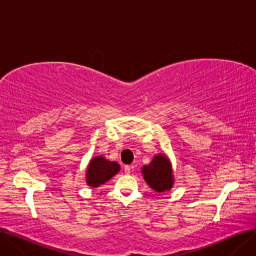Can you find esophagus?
Returning <instances> with one entry per match:
<instances>
[{
    "mask_svg": "<svg viewBox=\"0 0 256 256\" xmlns=\"http://www.w3.org/2000/svg\"><path fill=\"white\" fill-rule=\"evenodd\" d=\"M124 171H126V174H130V166H126L124 167Z\"/></svg>",
    "mask_w": 256,
    "mask_h": 256,
    "instance_id": "34e87169",
    "label": "esophagus"
}]
</instances>
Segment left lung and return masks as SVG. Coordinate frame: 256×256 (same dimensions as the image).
<instances>
[{
    "instance_id": "1",
    "label": "left lung",
    "mask_w": 256,
    "mask_h": 256,
    "mask_svg": "<svg viewBox=\"0 0 256 256\" xmlns=\"http://www.w3.org/2000/svg\"><path fill=\"white\" fill-rule=\"evenodd\" d=\"M142 174L147 184L158 193L169 191L173 186L172 166L164 154H156L148 165H144Z\"/></svg>"
}]
</instances>
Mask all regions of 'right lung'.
Wrapping results in <instances>:
<instances>
[{"mask_svg":"<svg viewBox=\"0 0 256 256\" xmlns=\"http://www.w3.org/2000/svg\"><path fill=\"white\" fill-rule=\"evenodd\" d=\"M120 170L117 162L104 158L102 156H94L86 170V182L91 188H96L110 180Z\"/></svg>","mask_w":256,"mask_h":256,"instance_id":"1","label":"right lung"}]
</instances>
